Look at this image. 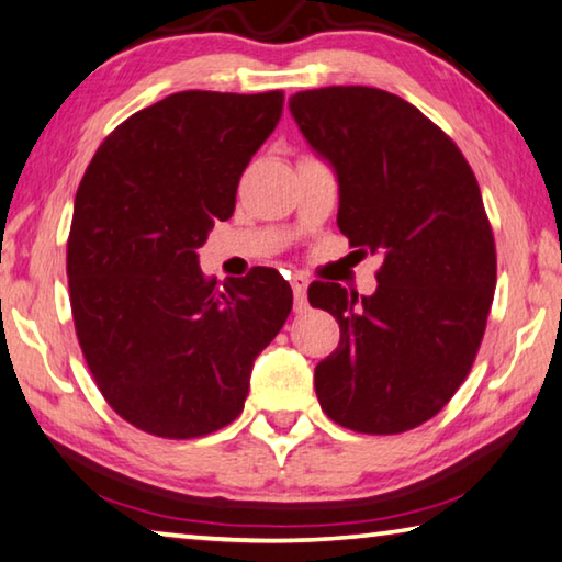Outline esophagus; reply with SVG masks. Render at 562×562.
<instances>
[{
  "label": "esophagus",
  "instance_id": "1",
  "mask_svg": "<svg viewBox=\"0 0 562 562\" xmlns=\"http://www.w3.org/2000/svg\"><path fill=\"white\" fill-rule=\"evenodd\" d=\"M292 292H295V313H307V278L305 274H292Z\"/></svg>",
  "mask_w": 562,
  "mask_h": 562
}]
</instances>
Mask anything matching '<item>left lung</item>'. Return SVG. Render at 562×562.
<instances>
[{"instance_id": "8db88e82", "label": "left lung", "mask_w": 562, "mask_h": 562, "mask_svg": "<svg viewBox=\"0 0 562 562\" xmlns=\"http://www.w3.org/2000/svg\"><path fill=\"white\" fill-rule=\"evenodd\" d=\"M290 112L335 169L340 233L382 255L368 297L310 284V305L340 325V347L315 368L319 407L355 432L413 430L468 378L493 305L495 243L477 180L438 124L385 89H307Z\"/></svg>"}]
</instances>
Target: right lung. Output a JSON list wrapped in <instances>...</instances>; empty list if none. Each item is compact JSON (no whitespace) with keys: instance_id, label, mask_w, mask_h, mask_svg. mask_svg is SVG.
<instances>
[{"instance_id":"right-lung-1","label":"right lung","mask_w":562,"mask_h":562,"mask_svg":"<svg viewBox=\"0 0 562 562\" xmlns=\"http://www.w3.org/2000/svg\"><path fill=\"white\" fill-rule=\"evenodd\" d=\"M282 104V92L169 94L124 120L79 182L67 243L77 340L114 413L157 438L233 423L257 355L292 310L272 267L220 288L198 255L233 217L239 177Z\"/></svg>"}]
</instances>
